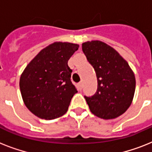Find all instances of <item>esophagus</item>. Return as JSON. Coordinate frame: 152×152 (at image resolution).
<instances>
[{
  "mask_svg": "<svg viewBox=\"0 0 152 152\" xmlns=\"http://www.w3.org/2000/svg\"><path fill=\"white\" fill-rule=\"evenodd\" d=\"M82 86H83V83H82V82H80V83H78V88H79V90L80 91L82 89Z\"/></svg>",
  "mask_w": 152,
  "mask_h": 152,
  "instance_id": "34e87169",
  "label": "esophagus"
}]
</instances>
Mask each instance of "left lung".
I'll return each mask as SVG.
<instances>
[{
  "instance_id": "obj_1",
  "label": "left lung",
  "mask_w": 152,
  "mask_h": 152,
  "mask_svg": "<svg viewBox=\"0 0 152 152\" xmlns=\"http://www.w3.org/2000/svg\"><path fill=\"white\" fill-rule=\"evenodd\" d=\"M82 50L97 76L94 95L84 96L91 112L102 119H113L132 103L136 79L128 62L111 46L101 41L86 42Z\"/></svg>"
}]
</instances>
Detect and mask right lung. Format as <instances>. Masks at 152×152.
Returning <instances> with one entry per match:
<instances>
[{
  "instance_id": "obj_1",
  "label": "right lung",
  "mask_w": 152,
  "mask_h": 152,
  "mask_svg": "<svg viewBox=\"0 0 152 152\" xmlns=\"http://www.w3.org/2000/svg\"><path fill=\"white\" fill-rule=\"evenodd\" d=\"M79 45L56 42L42 50L21 74L23 100L34 115L52 120L64 115L77 92L71 81L68 61Z\"/></svg>"
}]
</instances>
